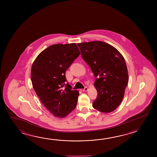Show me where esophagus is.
I'll return each instance as SVG.
<instances>
[{
    "mask_svg": "<svg viewBox=\"0 0 157 157\" xmlns=\"http://www.w3.org/2000/svg\"><path fill=\"white\" fill-rule=\"evenodd\" d=\"M88 90V88H87V87H85L84 89H81V91H87Z\"/></svg>",
    "mask_w": 157,
    "mask_h": 157,
    "instance_id": "1",
    "label": "esophagus"
}]
</instances>
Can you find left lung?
<instances>
[{
  "instance_id": "8db88e82",
  "label": "left lung",
  "mask_w": 157,
  "mask_h": 157,
  "mask_svg": "<svg viewBox=\"0 0 157 157\" xmlns=\"http://www.w3.org/2000/svg\"><path fill=\"white\" fill-rule=\"evenodd\" d=\"M77 45L83 60L96 78L94 85L98 97L93 106L103 113L113 112L123 100L128 81L127 66L123 56L116 48L101 41Z\"/></svg>"
}]
</instances>
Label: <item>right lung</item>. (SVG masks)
<instances>
[{
    "label": "right lung",
    "instance_id": "1",
    "mask_svg": "<svg viewBox=\"0 0 157 157\" xmlns=\"http://www.w3.org/2000/svg\"><path fill=\"white\" fill-rule=\"evenodd\" d=\"M80 52L75 43L54 44L40 53L33 63L31 80L41 103L54 117L64 118L75 109L79 92L67 83L65 72Z\"/></svg>",
    "mask_w": 157,
    "mask_h": 157
}]
</instances>
